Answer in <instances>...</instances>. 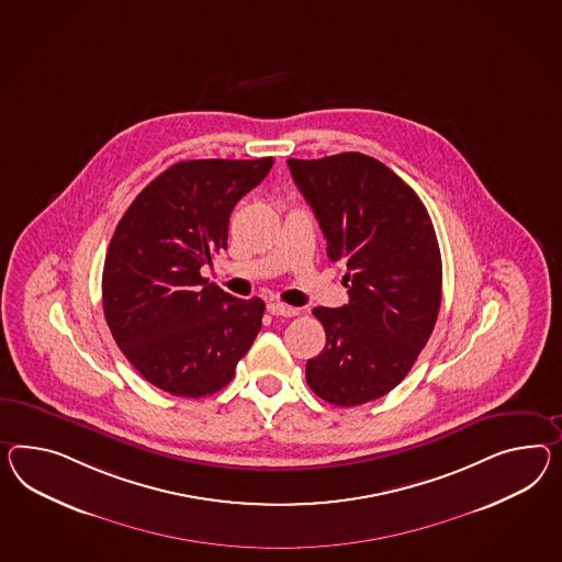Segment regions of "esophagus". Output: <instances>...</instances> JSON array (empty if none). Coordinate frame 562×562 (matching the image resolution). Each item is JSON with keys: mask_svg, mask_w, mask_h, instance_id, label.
Listing matches in <instances>:
<instances>
[{"mask_svg": "<svg viewBox=\"0 0 562 562\" xmlns=\"http://www.w3.org/2000/svg\"><path fill=\"white\" fill-rule=\"evenodd\" d=\"M267 312H269L271 316H295V314H297V310H295V307H291V305H285V303L279 302L267 303Z\"/></svg>", "mask_w": 562, "mask_h": 562, "instance_id": "1", "label": "esophagus"}]
</instances>
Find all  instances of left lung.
<instances>
[{"label": "left lung", "instance_id": "8db88e82", "mask_svg": "<svg viewBox=\"0 0 562 562\" xmlns=\"http://www.w3.org/2000/svg\"><path fill=\"white\" fill-rule=\"evenodd\" d=\"M295 186L326 236L328 259L346 265L348 300L316 307L324 350L305 381L340 407L397 387L428 342L442 300V259L432 220L416 191L383 162L342 153L288 159Z\"/></svg>", "mask_w": 562, "mask_h": 562}]
</instances>
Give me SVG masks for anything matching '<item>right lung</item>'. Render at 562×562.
<instances>
[{"mask_svg": "<svg viewBox=\"0 0 562 562\" xmlns=\"http://www.w3.org/2000/svg\"><path fill=\"white\" fill-rule=\"evenodd\" d=\"M271 167L273 157L175 162L117 222L103 265V314L115 345L155 387L212 395L255 342L265 302L205 285L200 269L228 246L234 205Z\"/></svg>", "mask_w": 562, "mask_h": 562, "instance_id": "right-lung-1", "label": "right lung"}]
</instances>
